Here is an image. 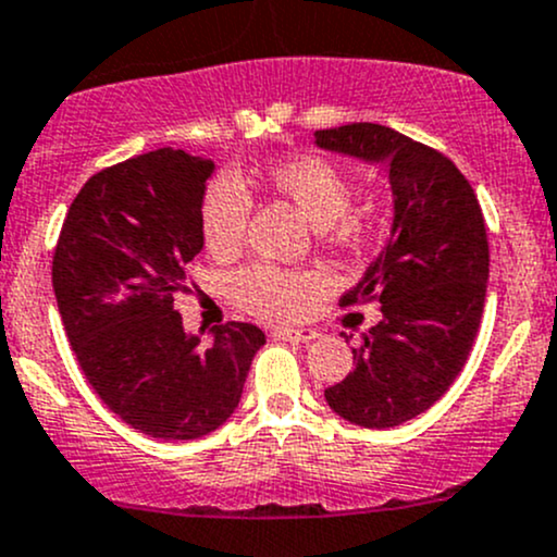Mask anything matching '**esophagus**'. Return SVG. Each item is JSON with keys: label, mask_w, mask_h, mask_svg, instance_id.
I'll use <instances>...</instances> for the list:
<instances>
[{"label": "esophagus", "mask_w": 557, "mask_h": 557, "mask_svg": "<svg viewBox=\"0 0 557 557\" xmlns=\"http://www.w3.org/2000/svg\"><path fill=\"white\" fill-rule=\"evenodd\" d=\"M272 336L274 339H283V342H310L318 334L310 329H274Z\"/></svg>", "instance_id": "34e87169"}]
</instances>
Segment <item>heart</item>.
<instances>
[{"label":"heart","mask_w":557,"mask_h":557,"mask_svg":"<svg viewBox=\"0 0 557 557\" xmlns=\"http://www.w3.org/2000/svg\"><path fill=\"white\" fill-rule=\"evenodd\" d=\"M269 183L277 194L290 199L296 210L312 223L318 232L334 228L339 234L356 232L358 221L350 215V183L331 161L320 156H296L269 170ZM250 190L234 174H221L212 180L201 199V237L215 256L234 252L243 243L250 218ZM312 277L301 272H285L272 263H250L234 274V299L245 310L267 318H288L301 307L310 290Z\"/></svg>","instance_id":"b5f03b06"}]
</instances>
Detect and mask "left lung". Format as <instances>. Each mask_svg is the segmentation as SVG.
Here are the masks:
<instances>
[{
  "label": "left lung",
  "instance_id": "8db88e82",
  "mask_svg": "<svg viewBox=\"0 0 557 557\" xmlns=\"http://www.w3.org/2000/svg\"><path fill=\"white\" fill-rule=\"evenodd\" d=\"M314 145L387 170L391 234L342 296V305L374 299L383 318L352 350V372L325 387V401L363 429H393L434 407L469 358L491 263L485 221L458 166L393 128H323Z\"/></svg>",
  "mask_w": 557,
  "mask_h": 557
}]
</instances>
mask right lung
Returning a JSON list of instances; mask_svg holds the SVG:
<instances>
[{
    "instance_id": "add662e5",
    "label": "right lung",
    "mask_w": 557,
    "mask_h": 557,
    "mask_svg": "<svg viewBox=\"0 0 557 557\" xmlns=\"http://www.w3.org/2000/svg\"><path fill=\"white\" fill-rule=\"evenodd\" d=\"M212 174V159L172 148L102 170L55 245V301L83 374L123 423L156 440H199L226 423L267 342L258 325L226 323L201 345L174 310L205 247Z\"/></svg>"
}]
</instances>
